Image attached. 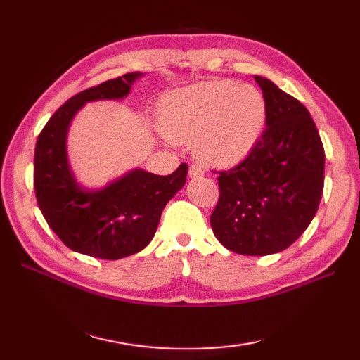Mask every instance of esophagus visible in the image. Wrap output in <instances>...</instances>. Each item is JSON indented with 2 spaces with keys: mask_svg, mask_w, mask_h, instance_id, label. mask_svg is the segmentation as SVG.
<instances>
[{
  "mask_svg": "<svg viewBox=\"0 0 360 360\" xmlns=\"http://www.w3.org/2000/svg\"><path fill=\"white\" fill-rule=\"evenodd\" d=\"M204 174V168L198 164H192L188 167V176L190 178H198V176Z\"/></svg>",
  "mask_w": 360,
  "mask_h": 360,
  "instance_id": "esophagus-1",
  "label": "esophagus"
}]
</instances>
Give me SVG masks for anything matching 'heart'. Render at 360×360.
I'll list each match as a JSON object with an SVG mask.
<instances>
[{"mask_svg":"<svg viewBox=\"0 0 360 360\" xmlns=\"http://www.w3.org/2000/svg\"><path fill=\"white\" fill-rule=\"evenodd\" d=\"M267 117L262 91L233 80H212L174 91L159 103L160 129L173 142L192 143L195 155L226 167L255 147Z\"/></svg>","mask_w":360,"mask_h":360,"instance_id":"1","label":"heart"}]
</instances>
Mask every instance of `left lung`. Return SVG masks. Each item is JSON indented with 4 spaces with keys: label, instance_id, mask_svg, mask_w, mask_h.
<instances>
[{
    "label": "left lung",
    "instance_id": "left-lung-1",
    "mask_svg": "<svg viewBox=\"0 0 360 360\" xmlns=\"http://www.w3.org/2000/svg\"><path fill=\"white\" fill-rule=\"evenodd\" d=\"M267 105L266 129L240 164L218 172L210 215L218 241L241 255L289 248L316 217L323 193L325 150L309 111L255 75Z\"/></svg>",
    "mask_w": 360,
    "mask_h": 360
}]
</instances>
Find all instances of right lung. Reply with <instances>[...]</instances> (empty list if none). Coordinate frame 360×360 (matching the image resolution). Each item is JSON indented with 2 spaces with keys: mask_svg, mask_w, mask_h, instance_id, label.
Wrapping results in <instances>:
<instances>
[{
  "mask_svg": "<svg viewBox=\"0 0 360 360\" xmlns=\"http://www.w3.org/2000/svg\"><path fill=\"white\" fill-rule=\"evenodd\" d=\"M139 72L124 74L75 94L52 114L35 145L34 188L46 223L68 248L94 258L119 259L151 241L165 204L186 184L188 167L159 176L133 170L98 192H83L68 167L66 133L83 103L120 98Z\"/></svg>",
  "mask_w": 360,
  "mask_h": 360,
  "instance_id": "obj_1",
  "label": "right lung"
}]
</instances>
